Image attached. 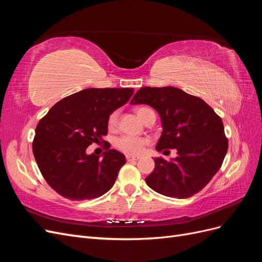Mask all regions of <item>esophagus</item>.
<instances>
[{
    "label": "esophagus",
    "mask_w": 262,
    "mask_h": 262,
    "mask_svg": "<svg viewBox=\"0 0 262 262\" xmlns=\"http://www.w3.org/2000/svg\"><path fill=\"white\" fill-rule=\"evenodd\" d=\"M125 158H126V161H128V162H131V161H138L140 157L139 156H133V155H126Z\"/></svg>",
    "instance_id": "esophagus-1"
}]
</instances>
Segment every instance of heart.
<instances>
[{"label":"heart","mask_w":262,"mask_h":262,"mask_svg":"<svg viewBox=\"0 0 262 262\" xmlns=\"http://www.w3.org/2000/svg\"><path fill=\"white\" fill-rule=\"evenodd\" d=\"M150 112H153V110L148 107H138L136 109V113L142 121L145 120L146 116ZM118 117H119L118 110H115V112H113L108 116L107 126L110 130L115 129L117 126ZM146 144H147V140L144 138H139V137L121 136L115 140V147L118 150H120V152H122L124 154H128V155L139 154Z\"/></svg>","instance_id":"heart-1"}]
</instances>
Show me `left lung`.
<instances>
[{"mask_svg": "<svg viewBox=\"0 0 262 262\" xmlns=\"http://www.w3.org/2000/svg\"><path fill=\"white\" fill-rule=\"evenodd\" d=\"M132 105L145 104L160 114L162 137L158 152L176 148L177 157L154 160L155 168L145 178L154 191L186 199L207 186L223 164L228 141L223 121L203 99L176 87H142Z\"/></svg>", "mask_w": 262, "mask_h": 262, "instance_id": "8db88e82", "label": "left lung"}]
</instances>
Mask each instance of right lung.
Wrapping results in <instances>:
<instances>
[{
  "mask_svg": "<svg viewBox=\"0 0 262 262\" xmlns=\"http://www.w3.org/2000/svg\"><path fill=\"white\" fill-rule=\"evenodd\" d=\"M133 89H86L61 99L36 126L33 153L48 185L66 199L82 201L106 193L125 164V157L102 140L108 116L128 102ZM102 141L100 159L85 148Z\"/></svg>",
  "mask_w": 262,
  "mask_h": 262,
  "instance_id": "add662e5",
  "label": "right lung"
}]
</instances>
